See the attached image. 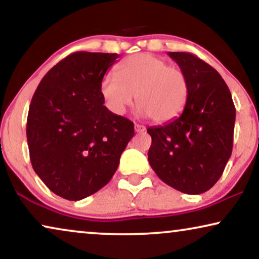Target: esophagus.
<instances>
[{
  "instance_id": "obj_1",
  "label": "esophagus",
  "mask_w": 259,
  "mask_h": 259,
  "mask_svg": "<svg viewBox=\"0 0 259 259\" xmlns=\"http://www.w3.org/2000/svg\"><path fill=\"white\" fill-rule=\"evenodd\" d=\"M134 130H136L137 133H144L145 131H146V127L139 125V123H136V125H134Z\"/></svg>"
}]
</instances>
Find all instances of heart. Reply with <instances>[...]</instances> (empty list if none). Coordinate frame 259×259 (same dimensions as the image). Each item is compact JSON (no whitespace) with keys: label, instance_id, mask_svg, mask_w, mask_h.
<instances>
[{"label":"heart","instance_id":"heart-1","mask_svg":"<svg viewBox=\"0 0 259 259\" xmlns=\"http://www.w3.org/2000/svg\"><path fill=\"white\" fill-rule=\"evenodd\" d=\"M115 74H107L100 83V94L106 107L123 114L137 97L138 112L151 116L155 122L176 119L185 107L189 81L178 67L148 53L123 59Z\"/></svg>","mask_w":259,"mask_h":259}]
</instances>
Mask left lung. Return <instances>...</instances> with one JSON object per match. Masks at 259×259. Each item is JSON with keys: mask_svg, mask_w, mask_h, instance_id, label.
<instances>
[{"mask_svg": "<svg viewBox=\"0 0 259 259\" xmlns=\"http://www.w3.org/2000/svg\"><path fill=\"white\" fill-rule=\"evenodd\" d=\"M189 81L182 114L162 126L148 127V161L157 176L187 194L210 190L231 157L236 108L217 70L196 55L168 52Z\"/></svg>", "mask_w": 259, "mask_h": 259, "instance_id": "1", "label": "left lung"}]
</instances>
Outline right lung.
<instances>
[{
    "instance_id": "1",
    "label": "right lung",
    "mask_w": 259,
    "mask_h": 259,
    "mask_svg": "<svg viewBox=\"0 0 259 259\" xmlns=\"http://www.w3.org/2000/svg\"><path fill=\"white\" fill-rule=\"evenodd\" d=\"M118 54L76 52L44 76L27 119L30 161L52 192L81 200L112 179L134 136L131 120L104 106L100 83Z\"/></svg>"
}]
</instances>
